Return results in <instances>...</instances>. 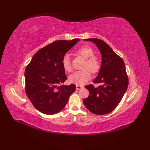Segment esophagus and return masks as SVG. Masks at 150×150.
Masks as SVG:
<instances>
[{
    "mask_svg": "<svg viewBox=\"0 0 150 150\" xmlns=\"http://www.w3.org/2000/svg\"><path fill=\"white\" fill-rule=\"evenodd\" d=\"M83 88V86H79V85H76V89L77 90H81V89Z\"/></svg>",
    "mask_w": 150,
    "mask_h": 150,
    "instance_id": "34e87169",
    "label": "esophagus"
}]
</instances>
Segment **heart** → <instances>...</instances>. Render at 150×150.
<instances>
[{
    "label": "heart",
    "mask_w": 150,
    "mask_h": 150,
    "mask_svg": "<svg viewBox=\"0 0 150 150\" xmlns=\"http://www.w3.org/2000/svg\"><path fill=\"white\" fill-rule=\"evenodd\" d=\"M78 53L84 58L86 62L84 65V69L82 71L75 72L69 77V80L71 83L76 85H83L89 81L91 78V72L95 73L98 71L100 67V63L98 58L94 55L93 49L88 46H84L78 50ZM62 64L64 69L67 71H71V59L69 54H66L62 59ZM90 71H89V70Z\"/></svg>",
    "instance_id": "b5f03b06"
}]
</instances>
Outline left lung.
<instances>
[{"instance_id":"1","label":"left lung","mask_w":150,"mask_h":150,"mask_svg":"<svg viewBox=\"0 0 150 150\" xmlns=\"http://www.w3.org/2000/svg\"><path fill=\"white\" fill-rule=\"evenodd\" d=\"M95 44L100 51L102 61L97 77L93 82L102 85L86 86L89 95L83 103L89 111L98 115L112 111L118 105L128 86L125 62L103 40L97 38L84 39Z\"/></svg>"}]
</instances>
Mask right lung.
I'll return each instance as SVG.
<instances>
[{
	"label": "right lung",
	"instance_id": "1",
	"mask_svg": "<svg viewBox=\"0 0 150 150\" xmlns=\"http://www.w3.org/2000/svg\"><path fill=\"white\" fill-rule=\"evenodd\" d=\"M60 40L40 49L25 70V93L38 111L51 115L66 106L76 86L60 85L67 79L62 59L66 52L79 41Z\"/></svg>",
	"mask_w": 150,
	"mask_h": 150
}]
</instances>
